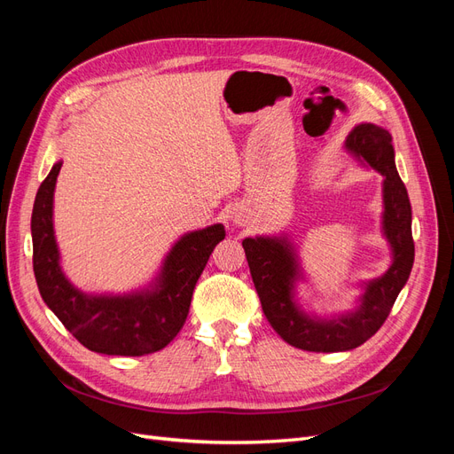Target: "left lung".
Returning a JSON list of instances; mask_svg holds the SVG:
<instances>
[{
    "instance_id": "1",
    "label": "left lung",
    "mask_w": 454,
    "mask_h": 454,
    "mask_svg": "<svg viewBox=\"0 0 454 454\" xmlns=\"http://www.w3.org/2000/svg\"><path fill=\"white\" fill-rule=\"evenodd\" d=\"M352 159L382 176L380 231L390 246L392 263L380 277L360 282L356 307L332 316H316L297 299V284L307 282L297 246L286 232L244 239L261 307L287 345L309 352H345L373 337L388 318L397 295L413 269L415 244L411 235V202L394 160L392 136L373 122L356 125L345 140Z\"/></svg>"
}]
</instances>
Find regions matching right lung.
I'll return each instance as SVG.
<instances>
[{
    "label": "right lung",
    "mask_w": 454,
    "mask_h": 454,
    "mask_svg": "<svg viewBox=\"0 0 454 454\" xmlns=\"http://www.w3.org/2000/svg\"><path fill=\"white\" fill-rule=\"evenodd\" d=\"M60 168L62 160L52 164L32 212L34 274L45 305L92 352L144 356L164 348L184 327L195 284L215 244L225 239V227L214 223L185 232L142 287L125 294H87L64 274L54 237V187Z\"/></svg>",
    "instance_id": "add662e5"
}]
</instances>
